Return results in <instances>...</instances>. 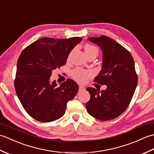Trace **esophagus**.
<instances>
[{
  "instance_id": "esophagus-1",
  "label": "esophagus",
  "mask_w": 154,
  "mask_h": 154,
  "mask_svg": "<svg viewBox=\"0 0 154 154\" xmlns=\"http://www.w3.org/2000/svg\"><path fill=\"white\" fill-rule=\"evenodd\" d=\"M84 90H85V87L80 85L79 86V91H83Z\"/></svg>"
}]
</instances>
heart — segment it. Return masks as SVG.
Here are the masks:
<instances>
[{
  "label": "heart",
  "instance_id": "heart-1",
  "mask_svg": "<svg viewBox=\"0 0 154 154\" xmlns=\"http://www.w3.org/2000/svg\"><path fill=\"white\" fill-rule=\"evenodd\" d=\"M84 50L85 52L86 55L88 57L91 56V55H94V56H97L99 54V50L98 48L94 46L93 45H91L89 44H86L84 46ZM72 53V52H71ZM71 53L69 55V57L67 60L69 61L70 60ZM92 75V72L89 70H85L81 68H77L73 70V73H72V77L77 81L79 83H84L87 80H88Z\"/></svg>",
  "mask_w": 154,
  "mask_h": 154
}]
</instances>
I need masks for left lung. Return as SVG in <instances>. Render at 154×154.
<instances>
[{"label": "left lung", "instance_id": "8db88e82", "mask_svg": "<svg viewBox=\"0 0 154 154\" xmlns=\"http://www.w3.org/2000/svg\"><path fill=\"white\" fill-rule=\"evenodd\" d=\"M103 51V67L94 81L106 85V90L92 87L86 103L88 113L95 119L106 121L121 115L128 106L138 83L134 59L128 50L106 35L88 38Z\"/></svg>", "mask_w": 154, "mask_h": 154}]
</instances>
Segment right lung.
<instances>
[{
  "mask_svg": "<svg viewBox=\"0 0 154 154\" xmlns=\"http://www.w3.org/2000/svg\"><path fill=\"white\" fill-rule=\"evenodd\" d=\"M83 38H42L23 50L17 61L14 87L24 110L42 122L64 115L67 103L76 95L79 86L67 79L57 87L50 81L52 72L66 63L68 55Z\"/></svg>",
  "mask_w": 154,
  "mask_h": 154,
  "instance_id": "obj_1",
  "label": "right lung"
}]
</instances>
